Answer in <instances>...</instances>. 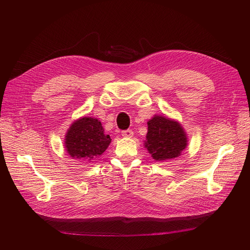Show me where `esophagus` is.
<instances>
[{"mask_svg": "<svg viewBox=\"0 0 250 250\" xmlns=\"http://www.w3.org/2000/svg\"><path fill=\"white\" fill-rule=\"evenodd\" d=\"M132 135H133V131L131 129H127V130L122 131V137H124V138H131Z\"/></svg>", "mask_w": 250, "mask_h": 250, "instance_id": "esophagus-1", "label": "esophagus"}]
</instances>
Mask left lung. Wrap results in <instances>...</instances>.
<instances>
[{
    "label": "left lung",
    "instance_id": "left-lung-1",
    "mask_svg": "<svg viewBox=\"0 0 250 250\" xmlns=\"http://www.w3.org/2000/svg\"><path fill=\"white\" fill-rule=\"evenodd\" d=\"M145 147L155 161L178 157L188 145L187 133L176 122L163 116H154L148 121Z\"/></svg>",
    "mask_w": 250,
    "mask_h": 250
}]
</instances>
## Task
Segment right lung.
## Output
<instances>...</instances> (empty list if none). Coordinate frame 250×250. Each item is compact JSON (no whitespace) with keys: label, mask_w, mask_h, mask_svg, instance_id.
Instances as JSON below:
<instances>
[{"label":"right lung","mask_w":250,"mask_h":250,"mask_svg":"<svg viewBox=\"0 0 250 250\" xmlns=\"http://www.w3.org/2000/svg\"><path fill=\"white\" fill-rule=\"evenodd\" d=\"M111 139L98 119L83 117L71 125L65 134V150L75 160L92 162L107 149Z\"/></svg>","instance_id":"add662e5"}]
</instances>
